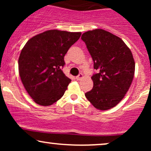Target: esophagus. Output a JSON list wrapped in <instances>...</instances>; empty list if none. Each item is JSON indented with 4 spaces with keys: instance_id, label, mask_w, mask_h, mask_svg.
Listing matches in <instances>:
<instances>
[{
    "instance_id": "obj_1",
    "label": "esophagus",
    "mask_w": 151,
    "mask_h": 151,
    "mask_svg": "<svg viewBox=\"0 0 151 151\" xmlns=\"http://www.w3.org/2000/svg\"><path fill=\"white\" fill-rule=\"evenodd\" d=\"M83 77H84V75H83V74L80 73V74H79V75H78V76H77V77H76V79H77V80H80V79H82Z\"/></svg>"
}]
</instances>
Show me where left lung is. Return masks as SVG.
Here are the masks:
<instances>
[{
    "instance_id": "1",
    "label": "left lung",
    "mask_w": 151,
    "mask_h": 151,
    "mask_svg": "<svg viewBox=\"0 0 151 151\" xmlns=\"http://www.w3.org/2000/svg\"><path fill=\"white\" fill-rule=\"evenodd\" d=\"M85 42L97 71L93 86L85 96L96 109L105 111L116 106L132 83L135 62L131 50L120 37L102 29L84 32Z\"/></svg>"
}]
</instances>
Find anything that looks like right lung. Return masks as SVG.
I'll use <instances>...</instances> for the list:
<instances>
[{"label":"right lung","instance_id":"1","mask_svg":"<svg viewBox=\"0 0 151 151\" xmlns=\"http://www.w3.org/2000/svg\"><path fill=\"white\" fill-rule=\"evenodd\" d=\"M81 33L50 30L30 38L18 59L24 87L37 104H53L63 96L71 79L62 72L64 58Z\"/></svg>","mask_w":151,"mask_h":151}]
</instances>
